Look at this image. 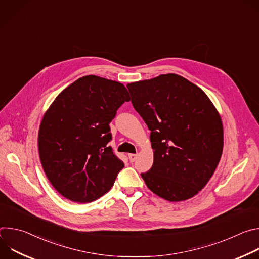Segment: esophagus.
Masks as SVG:
<instances>
[{
  "label": "esophagus",
  "mask_w": 259,
  "mask_h": 259,
  "mask_svg": "<svg viewBox=\"0 0 259 259\" xmlns=\"http://www.w3.org/2000/svg\"><path fill=\"white\" fill-rule=\"evenodd\" d=\"M128 157H129V160H130V162H134L135 160H136V158H137V154H129L128 155Z\"/></svg>",
  "instance_id": "obj_1"
}]
</instances>
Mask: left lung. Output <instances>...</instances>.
<instances>
[{"mask_svg":"<svg viewBox=\"0 0 259 259\" xmlns=\"http://www.w3.org/2000/svg\"><path fill=\"white\" fill-rule=\"evenodd\" d=\"M136 112L151 130L152 168L141 173L157 196L179 202L196 196L223 154L224 127L206 93L175 73L130 83Z\"/></svg>","mask_w":259,"mask_h":259,"instance_id":"8db88e82","label":"left lung"}]
</instances>
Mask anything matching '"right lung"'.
I'll use <instances>...</instances> for the list:
<instances>
[{"mask_svg": "<svg viewBox=\"0 0 259 259\" xmlns=\"http://www.w3.org/2000/svg\"><path fill=\"white\" fill-rule=\"evenodd\" d=\"M126 87L94 75L61 91L39 129V154L53 188L77 203L93 202L114 186L124 163L107 143L109 123L129 101Z\"/></svg>", "mask_w": 259, "mask_h": 259, "instance_id": "obj_1", "label": "right lung"}]
</instances>
